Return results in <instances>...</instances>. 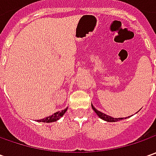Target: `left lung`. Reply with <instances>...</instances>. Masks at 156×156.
<instances>
[{
  "instance_id": "1",
  "label": "left lung",
  "mask_w": 156,
  "mask_h": 156,
  "mask_svg": "<svg viewBox=\"0 0 156 156\" xmlns=\"http://www.w3.org/2000/svg\"><path fill=\"white\" fill-rule=\"evenodd\" d=\"M92 108H93V110L96 113V115H97L101 119L104 120V121H106V122H118V121H121V120H122L123 119V118H113V117L108 116V115H105V114H103V113H101V112L98 111L97 109H95V108H94L93 106H92Z\"/></svg>"
}]
</instances>
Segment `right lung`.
<instances>
[{"mask_svg": "<svg viewBox=\"0 0 156 156\" xmlns=\"http://www.w3.org/2000/svg\"><path fill=\"white\" fill-rule=\"evenodd\" d=\"M68 108L64 109L62 111H59L55 113L54 115H52L51 116H48L45 119H41V120H38V122H56L57 120H59L61 117L63 115L66 113Z\"/></svg>", "mask_w": 156, "mask_h": 156, "instance_id": "obj_1", "label": "right lung"}]
</instances>
